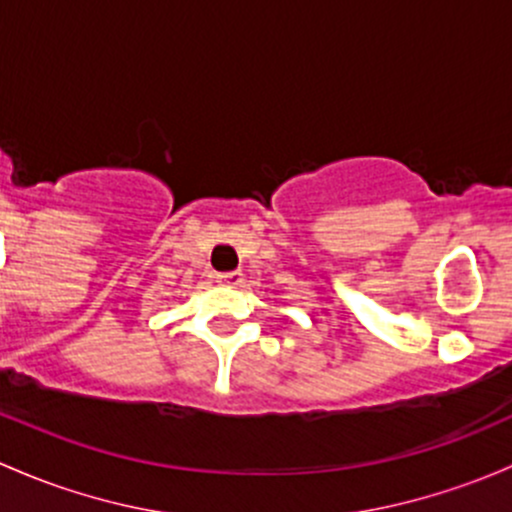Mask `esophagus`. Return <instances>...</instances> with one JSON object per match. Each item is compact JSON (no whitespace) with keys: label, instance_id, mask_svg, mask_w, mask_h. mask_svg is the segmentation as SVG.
I'll list each match as a JSON object with an SVG mask.
<instances>
[{"label":"esophagus","instance_id":"obj_1","mask_svg":"<svg viewBox=\"0 0 512 512\" xmlns=\"http://www.w3.org/2000/svg\"><path fill=\"white\" fill-rule=\"evenodd\" d=\"M215 282L223 284V287H240L242 272H220L215 274Z\"/></svg>","mask_w":512,"mask_h":512}]
</instances>
